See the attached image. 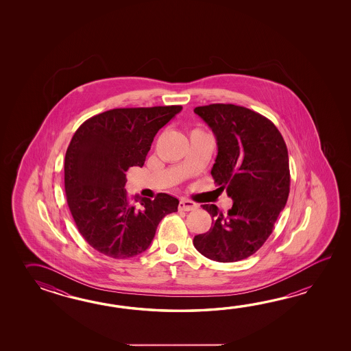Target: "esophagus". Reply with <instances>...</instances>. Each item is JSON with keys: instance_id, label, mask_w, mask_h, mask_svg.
Segmentation results:
<instances>
[{"instance_id": "esophagus-1", "label": "esophagus", "mask_w": 351, "mask_h": 351, "mask_svg": "<svg viewBox=\"0 0 351 351\" xmlns=\"http://www.w3.org/2000/svg\"><path fill=\"white\" fill-rule=\"evenodd\" d=\"M197 207H198V206H197L194 202L186 199V198H183V199H180V202H179L178 208L180 209V210H186V212H188V210H193V209L197 208Z\"/></svg>"}]
</instances>
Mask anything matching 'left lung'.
I'll return each instance as SVG.
<instances>
[{
	"instance_id": "obj_1",
	"label": "left lung",
	"mask_w": 351,
	"mask_h": 351,
	"mask_svg": "<svg viewBox=\"0 0 351 351\" xmlns=\"http://www.w3.org/2000/svg\"><path fill=\"white\" fill-rule=\"evenodd\" d=\"M194 112L216 135L218 154L210 174L233 206L223 215L215 204H203L212 227L195 236L193 245L209 260L239 261L261 248L286 206L287 147L271 120L243 106L204 105Z\"/></svg>"
}]
</instances>
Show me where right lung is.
<instances>
[{"label":"right lung","mask_w":351,"mask_h":351,"mask_svg":"<svg viewBox=\"0 0 351 351\" xmlns=\"http://www.w3.org/2000/svg\"><path fill=\"white\" fill-rule=\"evenodd\" d=\"M180 110V105L112 109L75 132L65 156L67 206L80 234L100 254L118 260L142 254L162 218L178 210L169 194L133 199L124 186L128 169L143 167L158 130Z\"/></svg>","instance_id":"add662e5"}]
</instances>
